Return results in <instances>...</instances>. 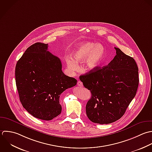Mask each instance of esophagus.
<instances>
[{"label":"esophagus","mask_w":152,"mask_h":152,"mask_svg":"<svg viewBox=\"0 0 152 152\" xmlns=\"http://www.w3.org/2000/svg\"><path fill=\"white\" fill-rule=\"evenodd\" d=\"M77 85L79 86H83V83H82V82H80V81H78L77 82Z\"/></svg>","instance_id":"esophagus-1"}]
</instances>
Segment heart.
Segmentation results:
<instances>
[{
  "label": "heart",
  "instance_id": "b5f03b06",
  "mask_svg": "<svg viewBox=\"0 0 152 152\" xmlns=\"http://www.w3.org/2000/svg\"><path fill=\"white\" fill-rule=\"evenodd\" d=\"M72 57L66 58L67 66L72 72L79 69L77 63L86 61V67L88 70H95L99 68L105 58V49L100 44L86 42L79 44L73 53Z\"/></svg>",
  "mask_w": 152,
  "mask_h": 152
}]
</instances>
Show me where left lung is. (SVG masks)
I'll return each instance as SVG.
<instances>
[{
	"instance_id": "obj_1",
	"label": "left lung",
	"mask_w": 152,
	"mask_h": 152,
	"mask_svg": "<svg viewBox=\"0 0 152 152\" xmlns=\"http://www.w3.org/2000/svg\"><path fill=\"white\" fill-rule=\"evenodd\" d=\"M116 55L105 66L80 76L92 96L86 106L93 123L107 124L121 118L136 96L139 82L134 59L114 47Z\"/></svg>"
}]
</instances>
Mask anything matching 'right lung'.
<instances>
[{"instance_id":"obj_1","label":"right lung","mask_w":152,"mask_h":152,"mask_svg":"<svg viewBox=\"0 0 152 152\" xmlns=\"http://www.w3.org/2000/svg\"><path fill=\"white\" fill-rule=\"evenodd\" d=\"M47 50L48 44H32L15 67L16 85L23 107L43 120H51L60 114V95L77 83L76 79L63 73L60 58Z\"/></svg>"}]
</instances>
